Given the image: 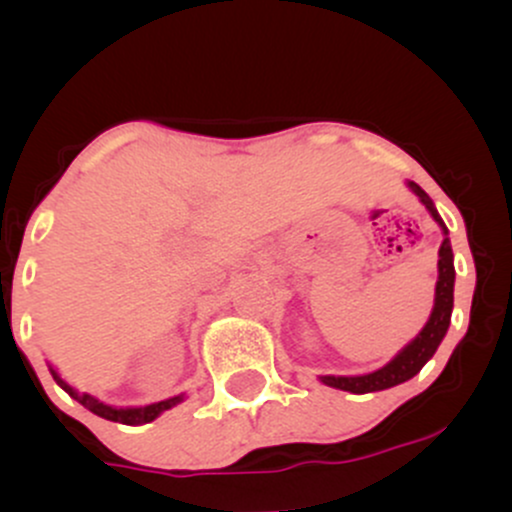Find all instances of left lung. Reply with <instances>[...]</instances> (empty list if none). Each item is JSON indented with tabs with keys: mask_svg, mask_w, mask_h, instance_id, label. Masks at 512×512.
<instances>
[{
	"mask_svg": "<svg viewBox=\"0 0 512 512\" xmlns=\"http://www.w3.org/2000/svg\"><path fill=\"white\" fill-rule=\"evenodd\" d=\"M411 192L426 204V209L431 211L433 219L438 221V226L443 228L445 238L443 245L438 250V284H436V303H433V313L428 317L426 327L416 334L414 342H409L404 346L399 354L392 358L387 366L380 370H373V373L366 375H322V383L337 387V390H346L354 392V395H366V392H378V390H387V387H395L404 380L414 378L421 368L426 366V361L436 354L438 344L443 342L445 332L450 327V315H452V286H455V264H452V248H450V238H448V228H445L443 219L438 216L436 207H433L431 197L421 190L416 182H409Z\"/></svg>",
	"mask_w": 512,
	"mask_h": 512,
	"instance_id": "left-lung-1",
	"label": "left lung"
}]
</instances>
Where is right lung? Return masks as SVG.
I'll use <instances>...</instances> for the list:
<instances>
[{
  "instance_id": "add662e5",
  "label": "right lung",
  "mask_w": 512,
  "mask_h": 512,
  "mask_svg": "<svg viewBox=\"0 0 512 512\" xmlns=\"http://www.w3.org/2000/svg\"><path fill=\"white\" fill-rule=\"evenodd\" d=\"M52 378L57 380V385L62 387L64 392H69L76 402L84 404L88 411H93L96 416H101V419H108V421H117V424H127V426H139V424H149V421H154L161 411H166L170 407H175V404L182 402V397H170V399H163V402H156V404H149V407H134V409H117V407H108V404L98 402L96 397L91 395H79V392L74 390V387H69L64 380L57 375L55 368H50Z\"/></svg>"
}]
</instances>
